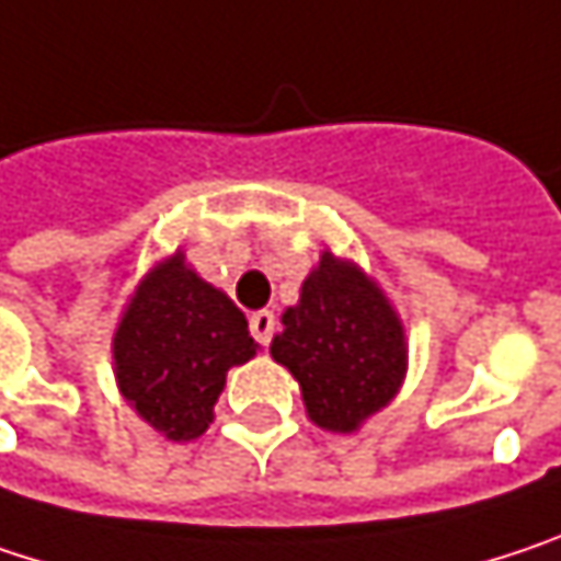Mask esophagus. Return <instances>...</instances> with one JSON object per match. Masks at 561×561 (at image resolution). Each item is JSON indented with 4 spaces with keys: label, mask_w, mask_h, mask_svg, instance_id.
<instances>
[{
    "label": "esophagus",
    "mask_w": 561,
    "mask_h": 561,
    "mask_svg": "<svg viewBox=\"0 0 561 561\" xmlns=\"http://www.w3.org/2000/svg\"><path fill=\"white\" fill-rule=\"evenodd\" d=\"M274 325H277V319L274 313H267V310H261V313H251L248 319V329H251V339L257 342V345H271V339H274Z\"/></svg>",
    "instance_id": "1"
}]
</instances>
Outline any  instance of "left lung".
I'll return each instance as SVG.
<instances>
[{
  "label": "left lung",
  "mask_w": 561,
  "mask_h": 561,
  "mask_svg": "<svg viewBox=\"0 0 561 561\" xmlns=\"http://www.w3.org/2000/svg\"><path fill=\"white\" fill-rule=\"evenodd\" d=\"M271 355L300 381L316 426L352 433L397 393L407 348L385 294L352 264L322 254L300 304L284 313Z\"/></svg>",
  "instance_id": "left-lung-1"
}]
</instances>
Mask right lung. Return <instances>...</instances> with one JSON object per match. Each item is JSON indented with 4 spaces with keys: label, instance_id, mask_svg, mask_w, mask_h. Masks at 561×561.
I'll return each mask as SVG.
<instances>
[{
    "label": "right lung",
    "instance_id": "right-lung-1",
    "mask_svg": "<svg viewBox=\"0 0 561 561\" xmlns=\"http://www.w3.org/2000/svg\"><path fill=\"white\" fill-rule=\"evenodd\" d=\"M112 355L125 400L180 443L206 433L226 371L254 355V339L245 313L174 254L138 287Z\"/></svg>",
    "mask_w": 561,
    "mask_h": 561
}]
</instances>
